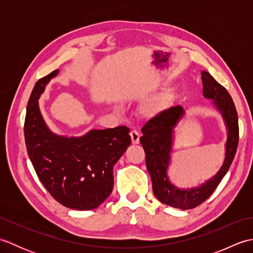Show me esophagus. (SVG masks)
<instances>
[{
    "instance_id": "obj_1",
    "label": "esophagus",
    "mask_w": 253,
    "mask_h": 253,
    "mask_svg": "<svg viewBox=\"0 0 253 253\" xmlns=\"http://www.w3.org/2000/svg\"><path fill=\"white\" fill-rule=\"evenodd\" d=\"M130 138H131L132 144H138L139 139H140V133H139L137 130H131L130 131Z\"/></svg>"
}]
</instances>
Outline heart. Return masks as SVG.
<instances>
[{
	"instance_id": "1",
	"label": "heart",
	"mask_w": 253,
	"mask_h": 253,
	"mask_svg": "<svg viewBox=\"0 0 253 253\" xmlns=\"http://www.w3.org/2000/svg\"><path fill=\"white\" fill-rule=\"evenodd\" d=\"M176 98L174 90L169 89L163 91L162 93L154 96V98L144 102L140 107V113L146 118H154L162 114L169 109Z\"/></svg>"
}]
</instances>
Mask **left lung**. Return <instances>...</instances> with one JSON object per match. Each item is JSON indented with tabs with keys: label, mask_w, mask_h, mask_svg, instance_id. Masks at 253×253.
Returning a JSON list of instances; mask_svg holds the SVG:
<instances>
[{
	"label": "left lung",
	"mask_w": 253,
	"mask_h": 253,
	"mask_svg": "<svg viewBox=\"0 0 253 253\" xmlns=\"http://www.w3.org/2000/svg\"><path fill=\"white\" fill-rule=\"evenodd\" d=\"M201 79L203 96L212 100V104L221 114L227 131L224 161L215 175L201 185L191 188H179L170 181L169 168L175 128L186 113L180 105L169 107L161 115L150 120L141 129L143 136L140 138V143L146 152V164L152 180L154 196L166 206L180 210L196 208L212 195L228 171L238 146V116L232 96L208 72H201Z\"/></svg>",
	"instance_id": "obj_1"
}]
</instances>
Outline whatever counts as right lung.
<instances>
[{"mask_svg": "<svg viewBox=\"0 0 253 253\" xmlns=\"http://www.w3.org/2000/svg\"><path fill=\"white\" fill-rule=\"evenodd\" d=\"M58 69L38 80L28 101L25 141L40 181L64 207L85 211L98 208L114 186L113 169L130 146L125 126L91 129L80 137L61 136L46 125L39 98Z\"/></svg>", "mask_w": 253, "mask_h": 253, "instance_id": "add662e5", "label": "right lung"}]
</instances>
